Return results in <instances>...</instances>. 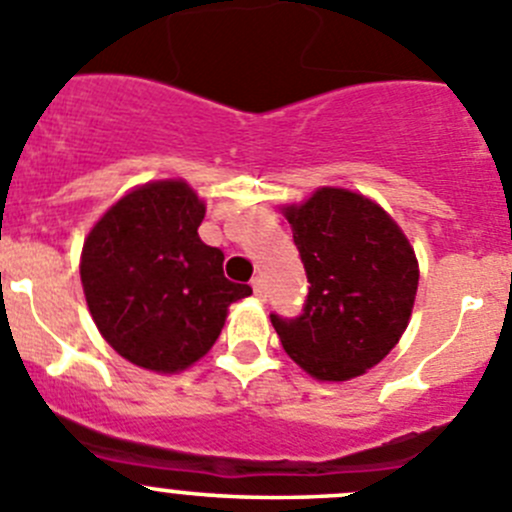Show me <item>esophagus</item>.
<instances>
[{
	"instance_id": "esophagus-1",
	"label": "esophagus",
	"mask_w": 512,
	"mask_h": 512,
	"mask_svg": "<svg viewBox=\"0 0 512 512\" xmlns=\"http://www.w3.org/2000/svg\"><path fill=\"white\" fill-rule=\"evenodd\" d=\"M252 290H255V295L260 297V300H265V297H267L265 280H262V277H252Z\"/></svg>"
}]
</instances>
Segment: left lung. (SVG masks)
I'll return each mask as SVG.
<instances>
[{"label": "left lung", "instance_id": "obj_1", "mask_svg": "<svg viewBox=\"0 0 512 512\" xmlns=\"http://www.w3.org/2000/svg\"><path fill=\"white\" fill-rule=\"evenodd\" d=\"M285 217L310 287L300 315H270L282 347L317 380L362 375L408 327L420 277L413 247L380 205L335 187Z\"/></svg>", "mask_w": 512, "mask_h": 512}]
</instances>
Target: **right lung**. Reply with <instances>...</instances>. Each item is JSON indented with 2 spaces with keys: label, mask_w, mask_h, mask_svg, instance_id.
I'll return each instance as SVG.
<instances>
[{
  "label": "right lung",
  "mask_w": 512,
  "mask_h": 512,
  "mask_svg": "<svg viewBox=\"0 0 512 512\" xmlns=\"http://www.w3.org/2000/svg\"><path fill=\"white\" fill-rule=\"evenodd\" d=\"M205 205L185 182H152L124 195L82 250L84 297L104 340L145 370L177 372L200 360L227 307L252 295L230 282L225 255L197 227Z\"/></svg>",
  "instance_id": "right-lung-1"
}]
</instances>
